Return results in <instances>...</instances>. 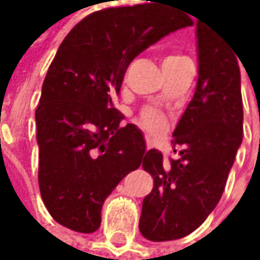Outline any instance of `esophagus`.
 <instances>
[{
	"label": "esophagus",
	"instance_id": "esophagus-1",
	"mask_svg": "<svg viewBox=\"0 0 260 260\" xmlns=\"http://www.w3.org/2000/svg\"><path fill=\"white\" fill-rule=\"evenodd\" d=\"M146 143H148V146L151 145V139H149V137H146Z\"/></svg>",
	"mask_w": 260,
	"mask_h": 260
}]
</instances>
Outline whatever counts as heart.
Listing matches in <instances>:
<instances>
[{"mask_svg":"<svg viewBox=\"0 0 260 260\" xmlns=\"http://www.w3.org/2000/svg\"><path fill=\"white\" fill-rule=\"evenodd\" d=\"M185 57L182 56H176V54H168L164 57V62H162V67L164 65H172V63H176V62H181L184 60ZM142 124L148 129V131L151 133H159L164 129L165 126V118L157 112L154 109H148L142 114Z\"/></svg>","mask_w":260,"mask_h":260,"instance_id":"1","label":"heart"}]
</instances>
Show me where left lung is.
Wrapping results in <instances>:
<instances>
[{"mask_svg":"<svg viewBox=\"0 0 260 260\" xmlns=\"http://www.w3.org/2000/svg\"><path fill=\"white\" fill-rule=\"evenodd\" d=\"M197 49L195 95L172 140L179 157L165 162L160 151L149 149L142 162L154 187L143 198L139 229L151 242L185 237L203 224L223 195L242 145L243 104L237 53L206 18L197 21Z\"/></svg>","mask_w":260,"mask_h":260,"instance_id":"obj_1","label":"left lung"}]
</instances>
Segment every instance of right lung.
Segmentation results:
<instances>
[{"instance_id": "add662e5", "label": "right lung", "mask_w": 260, "mask_h": 260, "mask_svg": "<svg viewBox=\"0 0 260 260\" xmlns=\"http://www.w3.org/2000/svg\"><path fill=\"white\" fill-rule=\"evenodd\" d=\"M143 1V0H142ZM109 7L81 20L48 68L36 111L39 187L51 217L76 233L101 224L104 200L137 170L140 129L114 107L126 68L148 46L192 26L157 0Z\"/></svg>"}]
</instances>
